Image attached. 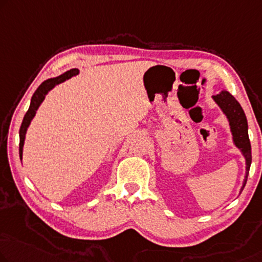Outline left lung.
<instances>
[{
  "label": "left lung",
  "instance_id": "left-lung-1",
  "mask_svg": "<svg viewBox=\"0 0 262 262\" xmlns=\"http://www.w3.org/2000/svg\"><path fill=\"white\" fill-rule=\"evenodd\" d=\"M213 99L217 103V106L222 109V112L225 113L226 116H227L233 134L234 143L243 151L246 159V177L243 188H241V192H243L246 182H247V177L249 174V168H251L252 163V149L251 141H249L248 138L247 119H246L245 112L241 108L240 103L228 92L222 91L217 95H214Z\"/></svg>",
  "mask_w": 262,
  "mask_h": 262
}]
</instances>
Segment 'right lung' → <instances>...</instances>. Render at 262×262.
Here are the masks:
<instances>
[{"mask_svg":"<svg viewBox=\"0 0 262 262\" xmlns=\"http://www.w3.org/2000/svg\"><path fill=\"white\" fill-rule=\"evenodd\" d=\"M77 74H79V70H77V69H70V70H68V72L63 73L60 76L54 77V79H48V80H46L45 82H42V83L40 84V87H38L36 89V92L34 93L33 97H31L28 112L26 113L25 118H23V121H22L21 128H19V159L22 160L23 144H25V138H26L27 129H28L30 121L33 120L35 114H36L37 108L40 107L42 101L45 100V96L47 95V93H48L50 89H53L54 87H55L56 84L61 83V82H64L66 80L70 79L72 76L77 75Z\"/></svg>","mask_w":262,"mask_h":262,"instance_id":"1","label":"right lung"}]
</instances>
